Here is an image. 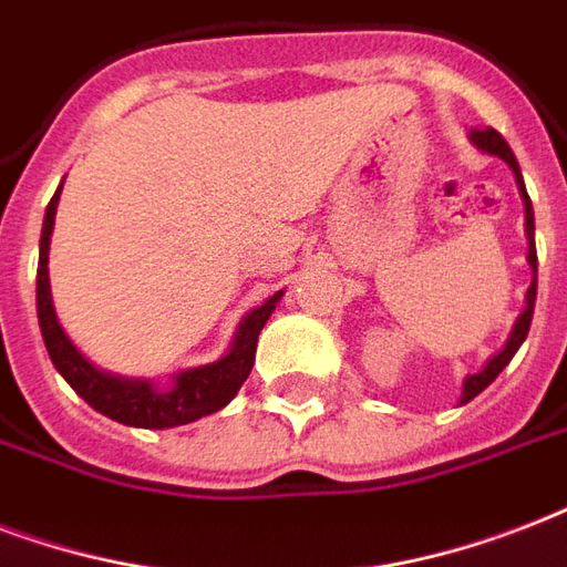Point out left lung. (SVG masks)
Here are the masks:
<instances>
[{
	"label": "left lung",
	"instance_id": "left-lung-1",
	"mask_svg": "<svg viewBox=\"0 0 567 567\" xmlns=\"http://www.w3.org/2000/svg\"><path fill=\"white\" fill-rule=\"evenodd\" d=\"M471 142L480 147L482 153H491V156H499V159L506 162L508 168L515 171V179H517V188H520V197H524V209H526V239H529V251H526V260H529V269H533V284L526 289V307L524 313L517 316L515 328L508 333L506 346L499 349L494 358H488V363L482 367L476 375H467L464 379V390H462V405L464 402H471L473 396H480L482 390L488 388L491 381L497 379L499 372L506 370L508 361L515 358V352L520 349V343L526 340V333H529V322H533V310H535V289H538V254H535V218H533V200L526 195V186H524V177H520V165H517L515 153L512 147L506 144V138L497 133V130H473L471 133Z\"/></svg>",
	"mask_w": 567,
	"mask_h": 567
}]
</instances>
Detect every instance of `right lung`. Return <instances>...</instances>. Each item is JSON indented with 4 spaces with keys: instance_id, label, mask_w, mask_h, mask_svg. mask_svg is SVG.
Wrapping results in <instances>:
<instances>
[{
    "instance_id": "obj_1",
    "label": "right lung",
    "mask_w": 567,
    "mask_h": 567,
    "mask_svg": "<svg viewBox=\"0 0 567 567\" xmlns=\"http://www.w3.org/2000/svg\"><path fill=\"white\" fill-rule=\"evenodd\" d=\"M59 195L61 186L52 195L47 215H43L41 260H38V322H41L43 343H47V352H50L55 370L94 411L105 414L109 420H117V423L135 425V429H174V425L195 423L200 416L221 411L239 393L245 379L251 375L257 337H260L262 324L269 322L271 310L284 296V289L245 316L236 328L234 346L227 349L224 358L177 372L171 388L159 390L147 379H124V375L96 370L94 363L82 358L76 346L70 343V337L55 316V307H52L47 262H50V239L55 209H59Z\"/></svg>"
}]
</instances>
